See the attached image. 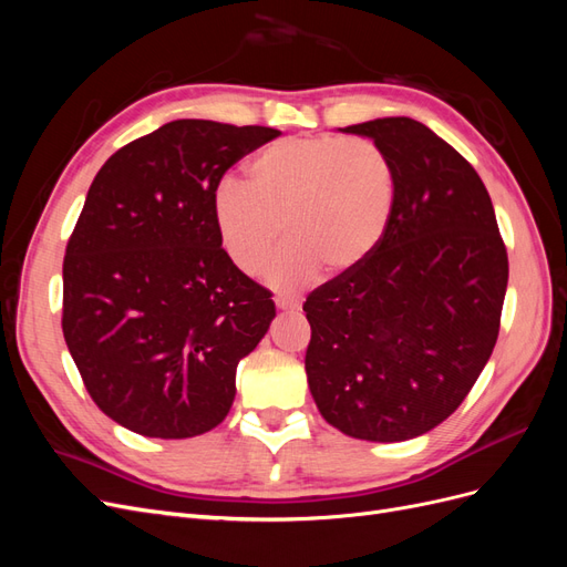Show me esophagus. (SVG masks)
<instances>
[{
    "instance_id": "1",
    "label": "esophagus",
    "mask_w": 567,
    "mask_h": 567,
    "mask_svg": "<svg viewBox=\"0 0 567 567\" xmlns=\"http://www.w3.org/2000/svg\"><path fill=\"white\" fill-rule=\"evenodd\" d=\"M274 302H277L279 310H298V307H300L298 300L286 298V296H277V298H274Z\"/></svg>"
}]
</instances>
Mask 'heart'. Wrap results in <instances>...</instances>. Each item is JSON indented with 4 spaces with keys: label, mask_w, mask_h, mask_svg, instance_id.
<instances>
[{
    "label": "heart",
    "mask_w": 567,
    "mask_h": 567,
    "mask_svg": "<svg viewBox=\"0 0 567 567\" xmlns=\"http://www.w3.org/2000/svg\"><path fill=\"white\" fill-rule=\"evenodd\" d=\"M394 213V173L369 140L340 134L288 136L248 163V184L221 179L213 221L229 260L260 269L286 231L293 236L267 267V281L298 288L362 267L381 246Z\"/></svg>",
    "instance_id": "obj_1"
}]
</instances>
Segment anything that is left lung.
I'll list each match as a JSON object with an SVG mask.
<instances>
[{
  "label": "left lung",
  "instance_id": "1",
  "mask_svg": "<svg viewBox=\"0 0 567 567\" xmlns=\"http://www.w3.org/2000/svg\"><path fill=\"white\" fill-rule=\"evenodd\" d=\"M340 132L367 136L394 173L381 246L310 293L305 354L312 398L340 433L402 442L466 400L499 336L508 257L473 165L411 117Z\"/></svg>",
  "mask_w": 567,
  "mask_h": 567
}]
</instances>
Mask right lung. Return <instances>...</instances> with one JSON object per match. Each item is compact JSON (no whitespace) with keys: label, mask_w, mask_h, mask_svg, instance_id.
Wrapping results in <instances>:
<instances>
[{"label":"right lung","mask_w":567,"mask_h":567,"mask_svg":"<svg viewBox=\"0 0 567 567\" xmlns=\"http://www.w3.org/2000/svg\"><path fill=\"white\" fill-rule=\"evenodd\" d=\"M281 132L173 120L99 169L63 260V338L84 388L132 433L213 431L236 367L277 317L271 293L219 244L227 169Z\"/></svg>","instance_id":"obj_1"}]
</instances>
